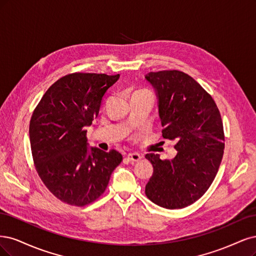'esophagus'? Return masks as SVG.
<instances>
[{
    "label": "esophagus",
    "mask_w": 256,
    "mask_h": 256,
    "mask_svg": "<svg viewBox=\"0 0 256 256\" xmlns=\"http://www.w3.org/2000/svg\"><path fill=\"white\" fill-rule=\"evenodd\" d=\"M126 158L130 160V162H139L140 160L142 158V155H140V154H138V153H130L128 156H126Z\"/></svg>",
    "instance_id": "obj_1"
}]
</instances>
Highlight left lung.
I'll list each match as a JSON object with an SVG mask.
<instances>
[{"instance_id":"8db88e82","label":"left lung","mask_w":256,"mask_h":256,"mask_svg":"<svg viewBox=\"0 0 256 256\" xmlns=\"http://www.w3.org/2000/svg\"><path fill=\"white\" fill-rule=\"evenodd\" d=\"M146 80L158 96L162 137L176 140L178 151L171 160L146 155L154 169L146 194L162 208H183L199 200L217 174L224 150V124L210 94L188 74L164 70L148 73Z\"/></svg>"}]
</instances>
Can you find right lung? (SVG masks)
<instances>
[{
	"label": "right lung",
	"instance_id": "right-lung-1",
	"mask_svg": "<svg viewBox=\"0 0 256 256\" xmlns=\"http://www.w3.org/2000/svg\"><path fill=\"white\" fill-rule=\"evenodd\" d=\"M120 76L72 73L48 88L30 122L32 160L38 176L57 199L76 206L96 201L108 185L122 155L88 148L103 96Z\"/></svg>",
	"mask_w": 256,
	"mask_h": 256
}]
</instances>
